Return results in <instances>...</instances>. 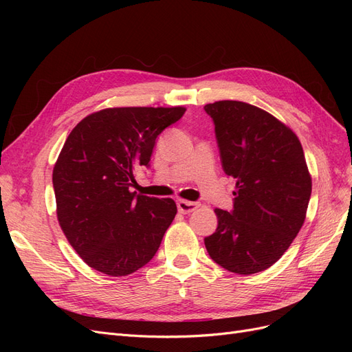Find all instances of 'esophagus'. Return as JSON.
Returning a JSON list of instances; mask_svg holds the SVG:
<instances>
[{
    "instance_id": "1",
    "label": "esophagus",
    "mask_w": 352,
    "mask_h": 352,
    "mask_svg": "<svg viewBox=\"0 0 352 352\" xmlns=\"http://www.w3.org/2000/svg\"><path fill=\"white\" fill-rule=\"evenodd\" d=\"M198 207H199L198 202L185 201V199H179L177 201V210L182 212V214H189V212L195 211Z\"/></svg>"
}]
</instances>
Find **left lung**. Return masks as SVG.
<instances>
[{
  "instance_id": "obj_1",
  "label": "left lung",
  "mask_w": 352,
  "mask_h": 352,
  "mask_svg": "<svg viewBox=\"0 0 352 352\" xmlns=\"http://www.w3.org/2000/svg\"><path fill=\"white\" fill-rule=\"evenodd\" d=\"M204 110L214 122L223 170L236 180L233 210H214L217 229L206 248L232 273H260L304 225L311 175L302 145L289 126L248 102L216 101Z\"/></svg>"
}]
</instances>
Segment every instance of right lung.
<instances>
[{
	"instance_id": "obj_1",
	"label": "right lung",
	"mask_w": 352,
	"mask_h": 352,
	"mask_svg": "<svg viewBox=\"0 0 352 352\" xmlns=\"http://www.w3.org/2000/svg\"><path fill=\"white\" fill-rule=\"evenodd\" d=\"M185 107H114L82 119L52 170L57 219L89 267L127 276L154 257L177 212L172 198L136 195L133 172L148 166L157 136Z\"/></svg>"
}]
</instances>
